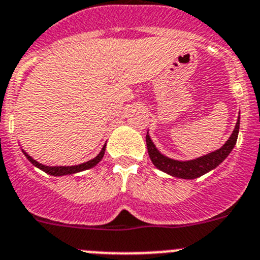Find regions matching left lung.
Wrapping results in <instances>:
<instances>
[{
  "label": "left lung",
  "instance_id": "8db88e82",
  "mask_svg": "<svg viewBox=\"0 0 260 260\" xmlns=\"http://www.w3.org/2000/svg\"><path fill=\"white\" fill-rule=\"evenodd\" d=\"M238 132H240V117H238L237 123L234 126V130L231 137H229V139L225 142V144H222V147H220L219 150L194 158V160H187V161H180V160H174V158H169L162 155L156 148L153 142L151 141L148 133L146 135L147 150H148L151 161L157 169L173 177H177V178L194 180V178H198V177L215 169L217 165L221 164L225 158L228 157L229 153L232 152V150L237 143Z\"/></svg>",
  "mask_w": 260,
  "mask_h": 260
}]
</instances>
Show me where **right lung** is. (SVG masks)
I'll return each mask as SVG.
<instances>
[{
  "label": "right lung",
  "instance_id": "right-lung-1",
  "mask_svg": "<svg viewBox=\"0 0 260 260\" xmlns=\"http://www.w3.org/2000/svg\"><path fill=\"white\" fill-rule=\"evenodd\" d=\"M105 147H107V144H104V147L102 148L100 153H99L96 157H93L92 160H89V161H86V162H82V164H78V165H71V167H49V165H44V164H41V162L36 161L35 158L31 157V156H29L24 150H22V152L24 153V156L28 158L29 162H31L32 165H35L36 168L41 169V171L45 172V173L50 174V176L59 177V176H68V174L79 173V172H83V171H87V169H91V168H93L96 164H99V162L102 161L103 156H104V153H105Z\"/></svg>",
  "mask_w": 260,
  "mask_h": 260
}]
</instances>
